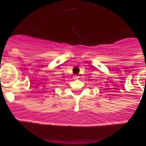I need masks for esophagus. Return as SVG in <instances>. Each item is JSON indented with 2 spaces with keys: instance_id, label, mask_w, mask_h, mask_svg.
<instances>
[{
  "instance_id": "obj_1",
  "label": "esophagus",
  "mask_w": 146,
  "mask_h": 146,
  "mask_svg": "<svg viewBox=\"0 0 146 146\" xmlns=\"http://www.w3.org/2000/svg\"><path fill=\"white\" fill-rule=\"evenodd\" d=\"M73 78L74 80H76V79H78V78H79V76H74L73 77Z\"/></svg>"
}]
</instances>
